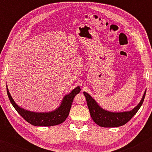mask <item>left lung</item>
Wrapping results in <instances>:
<instances>
[{
	"label": "left lung",
	"instance_id": "obj_1",
	"mask_svg": "<svg viewBox=\"0 0 152 152\" xmlns=\"http://www.w3.org/2000/svg\"><path fill=\"white\" fill-rule=\"evenodd\" d=\"M86 99L87 106L92 119L99 126L102 127H118L123 126L133 116L142 106L146 95V91L139 104L133 109L124 112H111L103 109L94 99L86 92H83Z\"/></svg>",
	"mask_w": 152,
	"mask_h": 152
}]
</instances>
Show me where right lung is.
Here are the masks:
<instances>
[{"mask_svg":"<svg viewBox=\"0 0 152 152\" xmlns=\"http://www.w3.org/2000/svg\"><path fill=\"white\" fill-rule=\"evenodd\" d=\"M6 89L10 102L18 114L31 124L41 126H51L63 123L69 116L75 96L81 91L80 87L77 86L70 94L64 97L60 106L56 109L50 112L38 113L27 111L18 106L10 96L8 88H6Z\"/></svg>","mask_w":152,"mask_h":152,"instance_id":"1","label":"right lung"}]
</instances>
